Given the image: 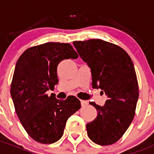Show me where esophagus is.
<instances>
[{
	"label": "esophagus",
	"mask_w": 154,
	"mask_h": 154,
	"mask_svg": "<svg viewBox=\"0 0 154 154\" xmlns=\"http://www.w3.org/2000/svg\"><path fill=\"white\" fill-rule=\"evenodd\" d=\"M81 104H82V107H85L88 104V101H85V100H81Z\"/></svg>",
	"instance_id": "1"
}]
</instances>
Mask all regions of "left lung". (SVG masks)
<instances>
[{
  "label": "left lung",
  "mask_w": 154,
  "mask_h": 154,
  "mask_svg": "<svg viewBox=\"0 0 154 154\" xmlns=\"http://www.w3.org/2000/svg\"><path fill=\"white\" fill-rule=\"evenodd\" d=\"M72 44L91 69L93 88H100L108 98L104 106L90 101L98 115L87 124L88 135L98 145H112L124 135L135 116L139 85L133 61L122 48L101 39Z\"/></svg>",
  "instance_id": "left-lung-1"
}]
</instances>
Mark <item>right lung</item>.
I'll return each mask as SVG.
<instances>
[{"label": "right lung", "mask_w": 154, "mask_h": 154, "mask_svg": "<svg viewBox=\"0 0 154 154\" xmlns=\"http://www.w3.org/2000/svg\"><path fill=\"white\" fill-rule=\"evenodd\" d=\"M78 57L69 44L48 42L28 48L17 61L11 96L23 128L39 143L52 144L59 140L68 118L80 109L81 102L75 96L61 100L46 94L58 84V64Z\"/></svg>", "instance_id": "right-lung-1"}]
</instances>
